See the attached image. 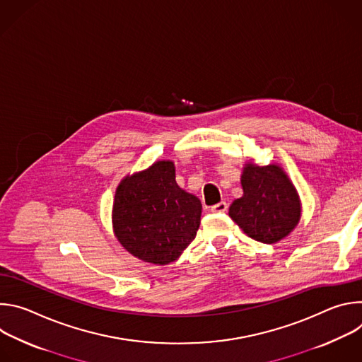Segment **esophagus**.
<instances>
[{
  "label": "esophagus",
  "mask_w": 362,
  "mask_h": 362,
  "mask_svg": "<svg viewBox=\"0 0 362 362\" xmlns=\"http://www.w3.org/2000/svg\"><path fill=\"white\" fill-rule=\"evenodd\" d=\"M226 211H228V203L226 202H219L211 208V212H214V214H223Z\"/></svg>",
  "instance_id": "34e87169"
}]
</instances>
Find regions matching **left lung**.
<instances>
[{
  "label": "left lung",
  "mask_w": 362,
  "mask_h": 362,
  "mask_svg": "<svg viewBox=\"0 0 362 362\" xmlns=\"http://www.w3.org/2000/svg\"><path fill=\"white\" fill-rule=\"evenodd\" d=\"M243 196L229 208V216L252 239L275 243L299 222L296 190L284 170L275 165H247L242 175Z\"/></svg>",
  "instance_id": "1"
}]
</instances>
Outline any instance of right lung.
<instances>
[{
  "label": "right lung",
  "instance_id": "obj_1",
  "mask_svg": "<svg viewBox=\"0 0 362 362\" xmlns=\"http://www.w3.org/2000/svg\"><path fill=\"white\" fill-rule=\"evenodd\" d=\"M200 214V200L177 186L173 163L162 160L119 185L113 225L132 255L166 265L194 239Z\"/></svg>",
  "mask_w": 362,
  "mask_h": 362
}]
</instances>
